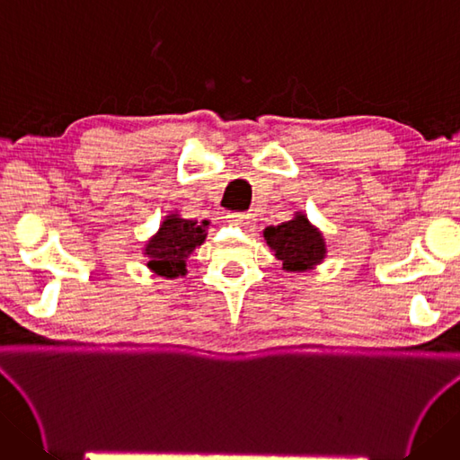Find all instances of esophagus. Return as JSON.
Returning a JSON list of instances; mask_svg holds the SVG:
<instances>
[{"label": "esophagus", "instance_id": "1", "mask_svg": "<svg viewBox=\"0 0 460 460\" xmlns=\"http://www.w3.org/2000/svg\"><path fill=\"white\" fill-rule=\"evenodd\" d=\"M227 221H229V224H234V226H250V214L234 212V214L227 216Z\"/></svg>", "mask_w": 460, "mask_h": 460}]
</instances>
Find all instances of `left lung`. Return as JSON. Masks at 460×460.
<instances>
[{
  "label": "left lung",
  "mask_w": 460,
  "mask_h": 460,
  "mask_svg": "<svg viewBox=\"0 0 460 460\" xmlns=\"http://www.w3.org/2000/svg\"><path fill=\"white\" fill-rule=\"evenodd\" d=\"M263 239L275 252L277 260L283 261L287 271L314 270L327 256V244L321 231L311 226L302 212H296L285 224L265 227Z\"/></svg>",
  "instance_id": "8db88e82"
}]
</instances>
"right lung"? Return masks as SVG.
Instances as JSON below:
<instances>
[{
  "mask_svg": "<svg viewBox=\"0 0 460 460\" xmlns=\"http://www.w3.org/2000/svg\"><path fill=\"white\" fill-rule=\"evenodd\" d=\"M208 221L185 219L180 214H170L162 221L156 234L145 244V256H149V270L160 277L175 279L187 273L185 261L206 239Z\"/></svg>",
  "mask_w": 460,
  "mask_h": 460,
  "instance_id": "1",
  "label": "right lung"
}]
</instances>
